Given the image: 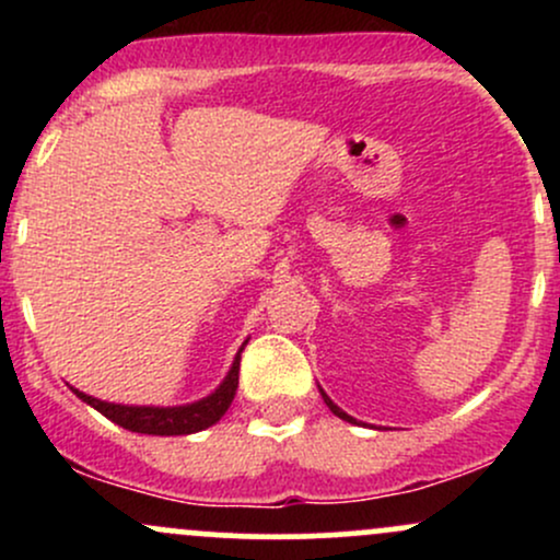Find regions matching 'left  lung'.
Segmentation results:
<instances>
[{"mask_svg": "<svg viewBox=\"0 0 560 560\" xmlns=\"http://www.w3.org/2000/svg\"><path fill=\"white\" fill-rule=\"evenodd\" d=\"M320 397H324V402H326V405H329V410H331V413H334V416H339V419H342V421H350V423H355V419H352V416H347L342 408H337V405H334V402L329 400V395H326V392H324V389H320Z\"/></svg>", "mask_w": 560, "mask_h": 560, "instance_id": "1", "label": "left lung"}]
</instances>
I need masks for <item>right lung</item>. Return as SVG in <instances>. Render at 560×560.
Listing matches in <instances>:
<instances>
[{
  "label": "right lung",
  "mask_w": 560,
  "mask_h": 560,
  "mask_svg": "<svg viewBox=\"0 0 560 560\" xmlns=\"http://www.w3.org/2000/svg\"><path fill=\"white\" fill-rule=\"evenodd\" d=\"M247 345V342H244ZM244 345L236 352L234 363L226 378L221 382V387L210 392L202 400L189 402V405H176V408H155V405H118V402H105L96 400L92 395H83V392L73 389L83 402L92 405L94 410H100L105 419H110L118 427L128 429V432L139 434H158V436H178V434H195L202 429L213 427L215 421H221V416L226 413L231 400H234L236 387H240V361Z\"/></svg>",
  "instance_id": "1"
}]
</instances>
